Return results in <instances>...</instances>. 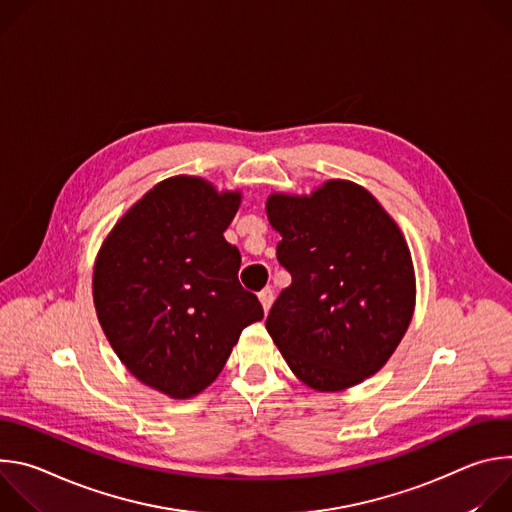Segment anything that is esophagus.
<instances>
[{
	"instance_id": "1",
	"label": "esophagus",
	"mask_w": 512,
	"mask_h": 512,
	"mask_svg": "<svg viewBox=\"0 0 512 512\" xmlns=\"http://www.w3.org/2000/svg\"><path fill=\"white\" fill-rule=\"evenodd\" d=\"M259 302H261V306H263V310L267 314L271 304H273V289L271 287H265L263 291H259Z\"/></svg>"
}]
</instances>
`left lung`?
Returning a JSON list of instances; mask_svg holds the SVG:
<instances>
[{
  "label": "left lung",
  "mask_w": 512,
  "mask_h": 512,
  "mask_svg": "<svg viewBox=\"0 0 512 512\" xmlns=\"http://www.w3.org/2000/svg\"><path fill=\"white\" fill-rule=\"evenodd\" d=\"M267 216L291 285L265 328L289 369L318 391L375 375L415 304L411 255L393 218L371 192L344 180L302 198L273 194Z\"/></svg>",
  "instance_id": "left-lung-1"
}]
</instances>
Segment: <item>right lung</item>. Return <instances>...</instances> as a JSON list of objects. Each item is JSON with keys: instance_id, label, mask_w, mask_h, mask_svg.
Wrapping results in <instances>:
<instances>
[{"instance_id": "add662e5", "label": "right lung", "mask_w": 512, "mask_h": 512, "mask_svg": "<svg viewBox=\"0 0 512 512\" xmlns=\"http://www.w3.org/2000/svg\"><path fill=\"white\" fill-rule=\"evenodd\" d=\"M237 192L200 178L160 182L107 237L93 277L99 322L125 367L174 399L208 387L243 328L263 318L227 243Z\"/></svg>"}]
</instances>
